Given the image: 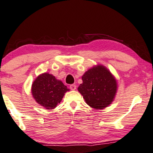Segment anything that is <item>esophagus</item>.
Returning a JSON list of instances; mask_svg holds the SVG:
<instances>
[{
	"label": "esophagus",
	"mask_w": 153,
	"mask_h": 153,
	"mask_svg": "<svg viewBox=\"0 0 153 153\" xmlns=\"http://www.w3.org/2000/svg\"><path fill=\"white\" fill-rule=\"evenodd\" d=\"M69 88H70L71 90L74 91L76 88V85H75V84H71L70 86H69Z\"/></svg>",
	"instance_id": "obj_1"
}]
</instances>
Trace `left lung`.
<instances>
[{"label":"left lung","instance_id":"1","mask_svg":"<svg viewBox=\"0 0 153 153\" xmlns=\"http://www.w3.org/2000/svg\"><path fill=\"white\" fill-rule=\"evenodd\" d=\"M82 81L78 91L91 108L101 110L112 102L117 91V82L105 67L99 65L88 69L82 76Z\"/></svg>","mask_w":153,"mask_h":153}]
</instances>
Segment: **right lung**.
I'll return each mask as SVG.
<instances>
[{"label":"right lung","mask_w":153,"mask_h":153,"mask_svg":"<svg viewBox=\"0 0 153 153\" xmlns=\"http://www.w3.org/2000/svg\"><path fill=\"white\" fill-rule=\"evenodd\" d=\"M69 89L52 74L44 73L36 79L32 84V95L36 101L46 109H53L60 102Z\"/></svg>","instance_id":"obj_1"}]
</instances>
